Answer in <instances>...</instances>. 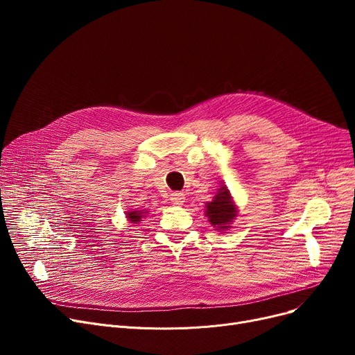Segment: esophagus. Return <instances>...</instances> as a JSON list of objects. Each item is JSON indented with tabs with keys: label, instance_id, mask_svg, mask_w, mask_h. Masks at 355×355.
<instances>
[{
	"label": "esophagus",
	"instance_id": "34e87169",
	"mask_svg": "<svg viewBox=\"0 0 355 355\" xmlns=\"http://www.w3.org/2000/svg\"><path fill=\"white\" fill-rule=\"evenodd\" d=\"M170 200L173 201V204H175V206H181V204L184 202L185 197H184V193H180V191H175L170 196Z\"/></svg>",
	"mask_w": 355,
	"mask_h": 355
}]
</instances>
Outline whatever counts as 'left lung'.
Listing matches in <instances>:
<instances>
[{
  "label": "left lung",
  "mask_w": 355,
  "mask_h": 355,
  "mask_svg": "<svg viewBox=\"0 0 355 355\" xmlns=\"http://www.w3.org/2000/svg\"><path fill=\"white\" fill-rule=\"evenodd\" d=\"M206 216L216 230L226 232L232 229L233 221L237 217V206L225 182L220 185L213 200L206 202Z\"/></svg>",
  "instance_id": "8db88e82"
}]
</instances>
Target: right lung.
<instances>
[{"instance_id":"right-lung-1","label":"right lung","mask_w":355,"mask_h":355,"mask_svg":"<svg viewBox=\"0 0 355 355\" xmlns=\"http://www.w3.org/2000/svg\"><path fill=\"white\" fill-rule=\"evenodd\" d=\"M148 214V210H137V209H132V210H128L125 211V216H126V220L129 223H132V225H138L139 221H142V218Z\"/></svg>"}]
</instances>
